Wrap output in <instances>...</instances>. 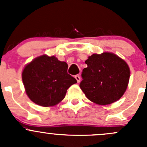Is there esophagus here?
<instances>
[{
    "instance_id": "esophagus-1",
    "label": "esophagus",
    "mask_w": 147,
    "mask_h": 147,
    "mask_svg": "<svg viewBox=\"0 0 147 147\" xmlns=\"http://www.w3.org/2000/svg\"><path fill=\"white\" fill-rule=\"evenodd\" d=\"M75 79H76L77 82H78V83L80 82V77L79 75H75Z\"/></svg>"
}]
</instances>
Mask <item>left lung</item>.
<instances>
[{"label": "left lung", "mask_w": 147, "mask_h": 147, "mask_svg": "<svg viewBox=\"0 0 147 147\" xmlns=\"http://www.w3.org/2000/svg\"><path fill=\"white\" fill-rule=\"evenodd\" d=\"M82 72L81 90L88 100L107 105L119 100L125 92L130 69L124 60L111 53L93 54Z\"/></svg>", "instance_id": "8db88e82"}]
</instances>
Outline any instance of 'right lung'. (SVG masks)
Listing matches in <instances>:
<instances>
[{
	"label": "right lung",
	"instance_id": "add662e5",
	"mask_svg": "<svg viewBox=\"0 0 147 147\" xmlns=\"http://www.w3.org/2000/svg\"><path fill=\"white\" fill-rule=\"evenodd\" d=\"M68 65L55 56L43 55L25 67L22 80L31 101L42 107L56 105L65 98L67 90L75 84L67 73Z\"/></svg>",
	"mask_w": 147,
	"mask_h": 147
}]
</instances>
